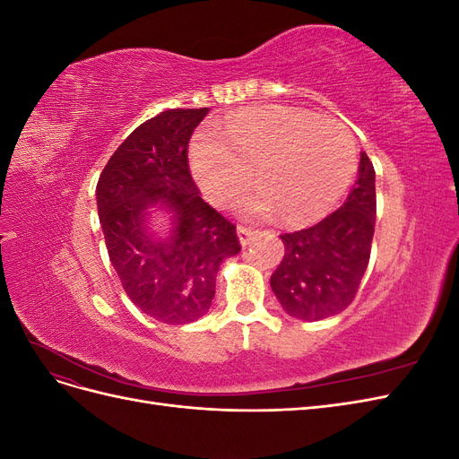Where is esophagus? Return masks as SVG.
<instances>
[{"label":"esophagus","mask_w":459,"mask_h":459,"mask_svg":"<svg viewBox=\"0 0 459 459\" xmlns=\"http://www.w3.org/2000/svg\"><path fill=\"white\" fill-rule=\"evenodd\" d=\"M238 235H239V241H241V245H243V247H247L248 243H251V241L255 239L256 231H255V230H251V228H247V226H239V228H238Z\"/></svg>","instance_id":"34e87169"}]
</instances>
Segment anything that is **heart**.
I'll list each match as a JSON object with an SVG mask.
<instances>
[{"instance_id": "obj_1", "label": "heart", "mask_w": 459, "mask_h": 459, "mask_svg": "<svg viewBox=\"0 0 459 459\" xmlns=\"http://www.w3.org/2000/svg\"><path fill=\"white\" fill-rule=\"evenodd\" d=\"M253 169L260 186L239 199L243 216L281 212L287 224H310L331 212L354 182L356 145L339 122L289 107L241 110L218 135H197L191 145L193 176L216 204L247 187Z\"/></svg>"}]
</instances>
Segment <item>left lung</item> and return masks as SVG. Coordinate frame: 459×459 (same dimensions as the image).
Segmentation results:
<instances>
[{"label":"left lung","instance_id":"obj_1","mask_svg":"<svg viewBox=\"0 0 459 459\" xmlns=\"http://www.w3.org/2000/svg\"><path fill=\"white\" fill-rule=\"evenodd\" d=\"M375 206V170L362 152L358 179L339 211L312 228L280 235L285 255L270 285L290 317L317 322L354 300L371 255Z\"/></svg>","mask_w":459,"mask_h":459}]
</instances>
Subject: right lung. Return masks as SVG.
<instances>
[{"label":"right lung","instance_id":"obj_1","mask_svg":"<svg viewBox=\"0 0 459 459\" xmlns=\"http://www.w3.org/2000/svg\"><path fill=\"white\" fill-rule=\"evenodd\" d=\"M208 108H169L137 126L97 182V212L120 283L143 314L169 325L203 317L216 293L220 264L241 251L235 226L204 203L187 162L191 134ZM173 214L164 238L148 208Z\"/></svg>","mask_w":459,"mask_h":459}]
</instances>
